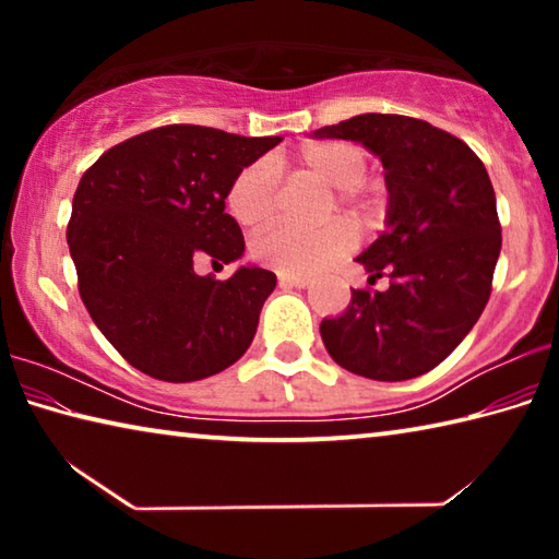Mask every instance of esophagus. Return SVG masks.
<instances>
[{
    "mask_svg": "<svg viewBox=\"0 0 559 559\" xmlns=\"http://www.w3.org/2000/svg\"><path fill=\"white\" fill-rule=\"evenodd\" d=\"M310 283L308 276H296V273H278L281 288H306Z\"/></svg>",
    "mask_w": 559,
    "mask_h": 559,
    "instance_id": "1",
    "label": "esophagus"
}]
</instances>
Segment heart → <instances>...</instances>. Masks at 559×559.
<instances>
[{"mask_svg": "<svg viewBox=\"0 0 559 559\" xmlns=\"http://www.w3.org/2000/svg\"><path fill=\"white\" fill-rule=\"evenodd\" d=\"M300 165L335 187V200L343 206H353L359 216L374 212L370 189H365L370 157L359 145L335 140V143H316L300 150ZM226 210L243 229L259 231L276 219L278 212V173L271 159L261 157L236 173L226 189ZM355 243L353 226L343 219L328 222L316 229L283 224L266 231L251 243L253 259L263 266L283 273H313L323 269Z\"/></svg>", "mask_w": 559, "mask_h": 559, "instance_id": "obj_1", "label": "heart"}]
</instances>
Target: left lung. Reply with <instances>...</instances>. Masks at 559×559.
Instances as JSON below:
<instances>
[{
  "label": "left lung",
  "instance_id": "obj_1",
  "mask_svg": "<svg viewBox=\"0 0 559 559\" xmlns=\"http://www.w3.org/2000/svg\"><path fill=\"white\" fill-rule=\"evenodd\" d=\"M362 143L382 159L386 229L357 263L390 288L353 290L340 318L320 323L345 370L402 382L443 362L484 313L500 253L496 192L480 157L431 122L365 112L316 130Z\"/></svg>",
  "mask_w": 559,
  "mask_h": 559
}]
</instances>
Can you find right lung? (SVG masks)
I'll return each instance as SVG.
<instances>
[{
    "instance_id": "1",
    "label": "right lung",
    "mask_w": 559,
    "mask_h": 559,
    "mask_svg": "<svg viewBox=\"0 0 559 559\" xmlns=\"http://www.w3.org/2000/svg\"><path fill=\"white\" fill-rule=\"evenodd\" d=\"M278 143L163 126L106 150L83 173L66 229L79 293L135 370L194 382L249 349L276 273L241 266L216 281L200 276L197 263L241 257V229L224 212L226 189Z\"/></svg>"
}]
</instances>
